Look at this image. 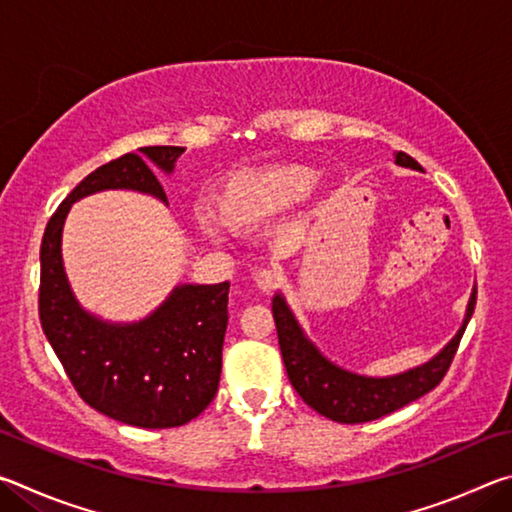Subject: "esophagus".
Masks as SVG:
<instances>
[{"instance_id":"34e87169","label":"esophagus","mask_w":512,"mask_h":512,"mask_svg":"<svg viewBox=\"0 0 512 512\" xmlns=\"http://www.w3.org/2000/svg\"><path fill=\"white\" fill-rule=\"evenodd\" d=\"M280 273L277 271H271V268H264V271H259L257 273V277H255V284L262 291H266V293H271V291H275L277 289V284H280Z\"/></svg>"}]
</instances>
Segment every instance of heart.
Here are the masks:
<instances>
[{"instance_id":"obj_1","label":"heart","mask_w":512,"mask_h":512,"mask_svg":"<svg viewBox=\"0 0 512 512\" xmlns=\"http://www.w3.org/2000/svg\"><path fill=\"white\" fill-rule=\"evenodd\" d=\"M314 183V171L300 164H277L257 171L232 176L216 198V210L221 219L235 228H253L309 192Z\"/></svg>"}]
</instances>
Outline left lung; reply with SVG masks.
<instances>
[{"instance_id": "8db88e82", "label": "left lung", "mask_w": 512, "mask_h": 512, "mask_svg": "<svg viewBox=\"0 0 512 512\" xmlns=\"http://www.w3.org/2000/svg\"><path fill=\"white\" fill-rule=\"evenodd\" d=\"M395 162L400 167L422 169L411 155L400 151L395 155ZM476 291H472L470 305L465 311V320L456 336L440 350L431 361L422 366L400 372L393 377H363L357 372L343 370L325 359L320 350L311 343L296 316L291 314L287 300L282 293H275L273 298V318L277 327V341H280L284 368L291 386L296 393L325 418L343 424L370 422L384 415L402 409L418 397L433 391L443 377L447 375L452 359L458 350V343L463 339V332L474 314Z\"/></svg>"}]
</instances>
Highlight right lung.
I'll return each mask as SVG.
<instances>
[{"instance_id": "right-lung-1", "label": "right lung", "mask_w": 512, "mask_h": 512, "mask_svg": "<svg viewBox=\"0 0 512 512\" xmlns=\"http://www.w3.org/2000/svg\"><path fill=\"white\" fill-rule=\"evenodd\" d=\"M183 151L144 146L92 171L51 214L40 248V323L69 381L94 411L142 429L180 427L214 400L230 282L180 284L140 323H103L69 289L60 237L72 203L103 189H135L167 203L155 169L171 173Z\"/></svg>"}]
</instances>
